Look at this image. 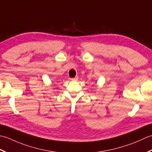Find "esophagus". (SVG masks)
<instances>
[{
    "instance_id": "1",
    "label": "esophagus",
    "mask_w": 152,
    "mask_h": 152,
    "mask_svg": "<svg viewBox=\"0 0 152 152\" xmlns=\"http://www.w3.org/2000/svg\"><path fill=\"white\" fill-rule=\"evenodd\" d=\"M78 77H75V78H73V79H71V80H72V81H76V80H78Z\"/></svg>"
}]
</instances>
